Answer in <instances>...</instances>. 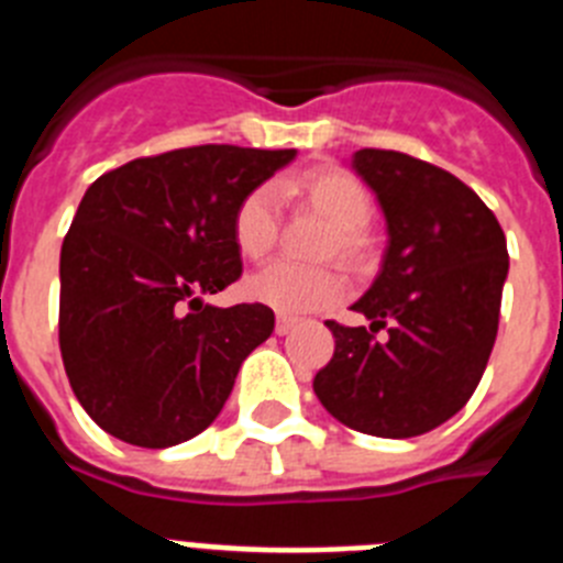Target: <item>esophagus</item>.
I'll list each match as a JSON object with an SVG mask.
<instances>
[{"label":"esophagus","instance_id":"34e87169","mask_svg":"<svg viewBox=\"0 0 563 563\" xmlns=\"http://www.w3.org/2000/svg\"><path fill=\"white\" fill-rule=\"evenodd\" d=\"M296 318H287V316H278L276 318V335H287V332L296 330Z\"/></svg>","mask_w":563,"mask_h":563}]
</instances>
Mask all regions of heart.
Listing matches in <instances>:
<instances>
[{
  "label": "heart",
  "instance_id": "1",
  "mask_svg": "<svg viewBox=\"0 0 563 563\" xmlns=\"http://www.w3.org/2000/svg\"><path fill=\"white\" fill-rule=\"evenodd\" d=\"M287 191L301 194L310 206L324 213L335 225L327 251H338L343 258L363 253V225L372 217V197L355 174L343 168H316L305 177L287 183ZM233 245L251 262L265 258L276 245L278 231V194L273 186H256L239 200L233 211ZM346 290V278L335 267H301L276 262L265 271L253 273L245 282V296L256 305L276 310L278 316H305L335 305Z\"/></svg>",
  "mask_w": 563,
  "mask_h": 563
}]
</instances>
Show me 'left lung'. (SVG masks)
<instances>
[{"mask_svg":"<svg viewBox=\"0 0 563 563\" xmlns=\"http://www.w3.org/2000/svg\"><path fill=\"white\" fill-rule=\"evenodd\" d=\"M350 166L380 206L386 251L352 305L369 327L327 321L335 355L312 389L343 426L406 440L451 420L479 386L499 330L507 242L454 174L386 148H361ZM383 325L387 341L375 342Z\"/></svg>","mask_w":563,"mask_h":563,"instance_id":"8db88e82","label":"left lung"}]
</instances>
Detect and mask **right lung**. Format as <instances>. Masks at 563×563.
Masks as SVG:
<instances>
[{
	"label": "right lung",
	"mask_w": 563,
	"mask_h": 563,
	"mask_svg": "<svg viewBox=\"0 0 563 563\" xmlns=\"http://www.w3.org/2000/svg\"><path fill=\"white\" fill-rule=\"evenodd\" d=\"M296 148L191 146L98 177L62 245L58 343L107 434L168 449L206 431L273 332L265 305L213 307L242 273L233 211Z\"/></svg>",
	"instance_id": "right-lung-1"
}]
</instances>
